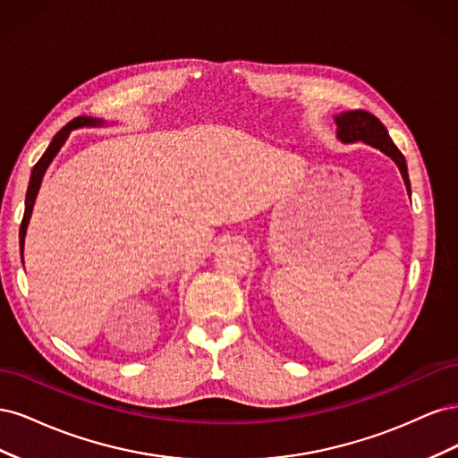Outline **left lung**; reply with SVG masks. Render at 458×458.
<instances>
[{"label":"left lung","instance_id":"left-lung-1","mask_svg":"<svg viewBox=\"0 0 458 458\" xmlns=\"http://www.w3.org/2000/svg\"><path fill=\"white\" fill-rule=\"evenodd\" d=\"M336 123H338V137L344 143L365 141L386 152V155L399 165L401 175H403L407 191L411 195V182L407 174L405 157L401 155V150L394 145L390 135H387L384 128V123L377 116L365 113V110H352V113H342L340 116H336Z\"/></svg>","mask_w":458,"mask_h":458}]
</instances>
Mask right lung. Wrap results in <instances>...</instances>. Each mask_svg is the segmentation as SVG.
<instances>
[{
  "label": "right lung",
  "instance_id": "add662e5",
  "mask_svg": "<svg viewBox=\"0 0 458 458\" xmlns=\"http://www.w3.org/2000/svg\"><path fill=\"white\" fill-rule=\"evenodd\" d=\"M99 120H93V118H86V116H78L74 120H71L66 123L64 128H61L57 133H55V137L51 140L49 147L46 148L44 155H41V158L36 162V165L32 168V174H30V183H29V191H26V200H24V216H22V221H21V229H19V242H21V252H22V246H24V234H26V225H29L30 221V214H32V208H34V200H36V195H38V189H39V183H41V177H44L46 174V168L49 165V162L53 160V157L57 155V150L61 148V145L64 143L66 135L71 130L74 128H81V126H99Z\"/></svg>",
  "mask_w": 458,
  "mask_h": 458
}]
</instances>
